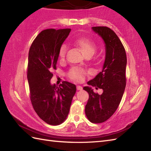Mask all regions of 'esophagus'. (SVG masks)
Instances as JSON below:
<instances>
[{"label":"esophagus","mask_w":151,"mask_h":151,"mask_svg":"<svg viewBox=\"0 0 151 151\" xmlns=\"http://www.w3.org/2000/svg\"><path fill=\"white\" fill-rule=\"evenodd\" d=\"M76 89H77V90H78V91H81V90H82V87L81 86H76Z\"/></svg>","instance_id":"1"}]
</instances>
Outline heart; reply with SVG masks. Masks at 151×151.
Listing matches in <instances>:
<instances>
[{"instance_id":"heart-1","label":"heart","mask_w":151,"mask_h":151,"mask_svg":"<svg viewBox=\"0 0 151 151\" xmlns=\"http://www.w3.org/2000/svg\"><path fill=\"white\" fill-rule=\"evenodd\" d=\"M74 45H75L76 47L79 48V49L81 50L82 53L84 54V56H92L93 55L96 50V46L93 42L89 40L86 38H78V39L74 41ZM67 47L65 45L61 47L60 52H59V57L61 60H63L65 58L66 54ZM88 72L82 69L73 68L69 72V76L70 79L75 81L81 82L84 81L85 75H87Z\"/></svg>"}]
</instances>
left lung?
Here are the masks:
<instances>
[{
  "label": "left lung",
  "mask_w": 151,
  "mask_h": 151,
  "mask_svg": "<svg viewBox=\"0 0 151 151\" xmlns=\"http://www.w3.org/2000/svg\"><path fill=\"white\" fill-rule=\"evenodd\" d=\"M91 28L105 44V60L101 71L87 84L102 89L103 93L99 95L89 86L83 88L89 94L85 113L91 123H101L114 114L123 97L126 86L127 60L123 44L113 30L106 27Z\"/></svg>",
  "instance_id": "left-lung-1"
}]
</instances>
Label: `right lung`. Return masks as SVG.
Here are the masks:
<instances>
[{
	"label": "right lung",
	"instance_id": "obj_1",
	"mask_svg": "<svg viewBox=\"0 0 151 151\" xmlns=\"http://www.w3.org/2000/svg\"><path fill=\"white\" fill-rule=\"evenodd\" d=\"M70 29H47L37 35L28 53L27 78L30 100L41 119L50 125H59L68 116L76 88L63 82L59 87L50 83L51 71L56 69L59 52Z\"/></svg>",
	"mask_w": 151,
	"mask_h": 151
}]
</instances>
